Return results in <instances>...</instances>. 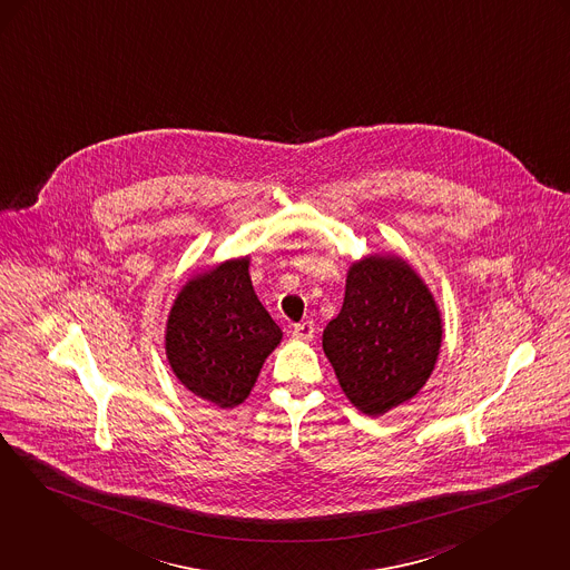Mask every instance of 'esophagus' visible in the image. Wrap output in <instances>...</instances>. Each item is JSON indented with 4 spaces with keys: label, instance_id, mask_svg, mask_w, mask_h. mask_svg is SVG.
Masks as SVG:
<instances>
[{
    "label": "esophagus",
    "instance_id": "34e87169",
    "mask_svg": "<svg viewBox=\"0 0 570 570\" xmlns=\"http://www.w3.org/2000/svg\"><path fill=\"white\" fill-rule=\"evenodd\" d=\"M293 335L296 340H303V342H309L314 337V322L312 320H305V322H298L293 328Z\"/></svg>",
    "mask_w": 570,
    "mask_h": 570
}]
</instances>
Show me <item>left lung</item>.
Wrapping results in <instances>:
<instances>
[{"instance_id": "obj_1", "label": "left lung", "mask_w": 570, "mask_h": 570, "mask_svg": "<svg viewBox=\"0 0 570 570\" xmlns=\"http://www.w3.org/2000/svg\"><path fill=\"white\" fill-rule=\"evenodd\" d=\"M345 396L382 415L410 401L433 373L441 318L424 282L399 256H368L350 267L342 312L322 335Z\"/></svg>"}]
</instances>
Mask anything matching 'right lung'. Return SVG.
<instances>
[{
    "label": "right lung",
    "instance_id": "obj_1",
    "mask_svg": "<svg viewBox=\"0 0 570 570\" xmlns=\"http://www.w3.org/2000/svg\"><path fill=\"white\" fill-rule=\"evenodd\" d=\"M282 340L254 295L248 258L227 261L190 279L167 320V358L184 386L218 407L248 394Z\"/></svg>",
    "mask_w": 570,
    "mask_h": 570
}]
</instances>
